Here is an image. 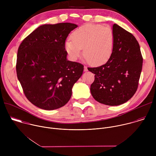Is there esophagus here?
<instances>
[{"label":"esophagus","mask_w":156,"mask_h":156,"mask_svg":"<svg viewBox=\"0 0 156 156\" xmlns=\"http://www.w3.org/2000/svg\"><path fill=\"white\" fill-rule=\"evenodd\" d=\"M84 72H87V67L86 66H84Z\"/></svg>","instance_id":"1"}]
</instances>
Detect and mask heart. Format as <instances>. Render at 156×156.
Wrapping results in <instances>:
<instances>
[{
  "label": "heart",
  "instance_id": "obj_1",
  "mask_svg": "<svg viewBox=\"0 0 156 156\" xmlns=\"http://www.w3.org/2000/svg\"><path fill=\"white\" fill-rule=\"evenodd\" d=\"M114 47L112 30L101 25H83L65 42L66 51L72 60H77L84 49V55L93 65L106 63L112 54Z\"/></svg>",
  "mask_w": 156,
  "mask_h": 156
}]
</instances>
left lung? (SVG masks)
Here are the masks:
<instances>
[{"mask_svg": "<svg viewBox=\"0 0 156 156\" xmlns=\"http://www.w3.org/2000/svg\"><path fill=\"white\" fill-rule=\"evenodd\" d=\"M114 47L104 65L87 68L95 74L91 93L98 102L119 105L127 102L137 90L143 66L139 43L132 34L117 24L112 28Z\"/></svg>", "mask_w": 156, "mask_h": 156, "instance_id": "1", "label": "left lung"}]
</instances>
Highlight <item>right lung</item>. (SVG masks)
Wrapping results in <instances>:
<instances>
[{
    "label": "right lung",
    "instance_id": "1",
    "mask_svg": "<svg viewBox=\"0 0 156 156\" xmlns=\"http://www.w3.org/2000/svg\"><path fill=\"white\" fill-rule=\"evenodd\" d=\"M78 25L70 23L43 25L20 45L16 70L24 94L36 107L51 110L63 107L84 66L66 58L65 40Z\"/></svg>",
    "mask_w": 156,
    "mask_h": 156
}]
</instances>
